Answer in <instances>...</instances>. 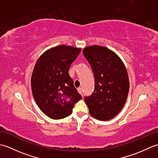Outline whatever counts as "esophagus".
Segmentation results:
<instances>
[{"label": "esophagus", "instance_id": "esophagus-1", "mask_svg": "<svg viewBox=\"0 0 158 158\" xmlns=\"http://www.w3.org/2000/svg\"><path fill=\"white\" fill-rule=\"evenodd\" d=\"M77 90H78V92L80 94H82V88H77Z\"/></svg>", "mask_w": 158, "mask_h": 158}]
</instances>
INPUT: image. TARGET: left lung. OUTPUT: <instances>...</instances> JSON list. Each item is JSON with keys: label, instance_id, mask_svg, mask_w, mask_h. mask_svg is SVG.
I'll list each match as a JSON object with an SVG mask.
<instances>
[{"label": "left lung", "instance_id": "obj_1", "mask_svg": "<svg viewBox=\"0 0 158 158\" xmlns=\"http://www.w3.org/2000/svg\"><path fill=\"white\" fill-rule=\"evenodd\" d=\"M83 53L95 79L93 93L84 98L89 114L102 121L112 119L122 109L129 92L126 67L115 53L105 47H88Z\"/></svg>", "mask_w": 158, "mask_h": 158}]
</instances>
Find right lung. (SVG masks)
Returning a JSON list of instances; mask_svg holds the SVG:
<instances>
[{
  "label": "right lung",
  "instance_id": "obj_1",
  "mask_svg": "<svg viewBox=\"0 0 158 158\" xmlns=\"http://www.w3.org/2000/svg\"><path fill=\"white\" fill-rule=\"evenodd\" d=\"M81 49L60 45L40 56L31 77L32 95L47 116L63 119L73 112L75 104L82 98L74 85L69 69Z\"/></svg>",
  "mask_w": 158,
  "mask_h": 158
}]
</instances>
